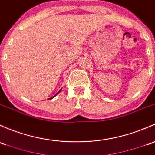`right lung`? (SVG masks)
Here are the masks:
<instances>
[{
	"label": "right lung",
	"instance_id": "1",
	"mask_svg": "<svg viewBox=\"0 0 155 155\" xmlns=\"http://www.w3.org/2000/svg\"><path fill=\"white\" fill-rule=\"evenodd\" d=\"M60 90H61V89H60ZM60 91H59V92H57V93H56V94H55V95H54L53 97H51V98H48V99H52V98H54V97H55V96H56V95H57V94H59V93H60Z\"/></svg>",
	"mask_w": 155,
	"mask_h": 155
}]
</instances>
